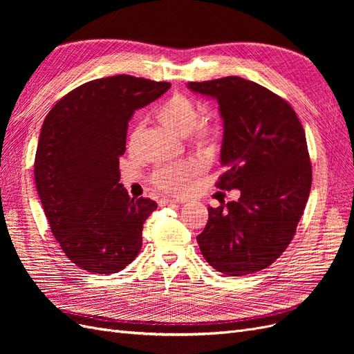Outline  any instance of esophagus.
<instances>
[{
    "instance_id": "1",
    "label": "esophagus",
    "mask_w": 354,
    "mask_h": 354,
    "mask_svg": "<svg viewBox=\"0 0 354 354\" xmlns=\"http://www.w3.org/2000/svg\"><path fill=\"white\" fill-rule=\"evenodd\" d=\"M174 203H178V201H177V199H169V198H160V199H159V207L174 205Z\"/></svg>"
}]
</instances>
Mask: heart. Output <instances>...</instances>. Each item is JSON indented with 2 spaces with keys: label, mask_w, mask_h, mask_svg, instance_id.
Wrapping results in <instances>:
<instances>
[{
  "label": "heart",
  "mask_w": 354,
  "mask_h": 354,
  "mask_svg": "<svg viewBox=\"0 0 354 354\" xmlns=\"http://www.w3.org/2000/svg\"><path fill=\"white\" fill-rule=\"evenodd\" d=\"M159 121L180 136H186L189 143L202 152L216 151L221 140L223 128L217 120L202 118L199 120L198 104L183 94H174L160 106L158 111ZM143 130L142 124H136L130 142L138 140ZM199 165L192 160H185L173 165H164L152 174V183L165 194L178 195L186 192L192 180L198 174Z\"/></svg>",
  "instance_id": "1"
}]
</instances>
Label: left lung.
Wrapping results in <instances>:
<instances>
[{
	"label": "left lung",
	"mask_w": 354,
	"mask_h": 354,
	"mask_svg": "<svg viewBox=\"0 0 354 354\" xmlns=\"http://www.w3.org/2000/svg\"><path fill=\"white\" fill-rule=\"evenodd\" d=\"M187 87L220 104L224 173L216 187L241 190L238 201L208 207L201 252L224 274L260 272L291 243L310 195L304 128L291 104L257 82L226 77Z\"/></svg>",
	"instance_id": "1"
}]
</instances>
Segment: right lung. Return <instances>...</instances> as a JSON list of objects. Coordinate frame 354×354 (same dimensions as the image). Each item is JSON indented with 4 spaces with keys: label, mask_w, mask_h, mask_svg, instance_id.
<instances>
[{
    "label": "right lung",
    "mask_w": 354,
    "mask_h": 354,
    "mask_svg": "<svg viewBox=\"0 0 354 354\" xmlns=\"http://www.w3.org/2000/svg\"><path fill=\"white\" fill-rule=\"evenodd\" d=\"M171 87L131 75L93 80L53 106L41 128L34 176L56 241L90 273L125 269L142 250L146 218L158 208L120 183L128 121Z\"/></svg>",
    "instance_id": "right-lung-1"
}]
</instances>
